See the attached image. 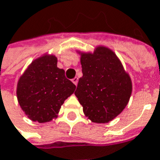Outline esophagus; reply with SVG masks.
<instances>
[{
    "mask_svg": "<svg viewBox=\"0 0 160 160\" xmlns=\"http://www.w3.org/2000/svg\"><path fill=\"white\" fill-rule=\"evenodd\" d=\"M72 82L76 84V85H77V83H78V77H75V78H73V79H72Z\"/></svg>",
    "mask_w": 160,
    "mask_h": 160,
    "instance_id": "obj_1",
    "label": "esophagus"
}]
</instances>
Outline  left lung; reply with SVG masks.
Returning <instances> with one entry per match:
<instances>
[{"label": "left lung", "instance_id": "1", "mask_svg": "<svg viewBox=\"0 0 160 160\" xmlns=\"http://www.w3.org/2000/svg\"><path fill=\"white\" fill-rule=\"evenodd\" d=\"M83 76L75 94L83 112L92 122L106 123L128 104L132 92L130 75L112 49L97 46L93 52L77 51Z\"/></svg>", "mask_w": 160, "mask_h": 160}]
</instances>
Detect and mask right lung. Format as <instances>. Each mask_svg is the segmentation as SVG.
Masks as SVG:
<instances>
[{
	"label": "right lung",
	"mask_w": 160,
	"mask_h": 160,
	"mask_svg": "<svg viewBox=\"0 0 160 160\" xmlns=\"http://www.w3.org/2000/svg\"><path fill=\"white\" fill-rule=\"evenodd\" d=\"M57 64L56 56L46 53L30 63L18 81L19 104L33 122L44 123L58 118L61 105L76 90Z\"/></svg>",
	"instance_id": "right-lung-1"
}]
</instances>
